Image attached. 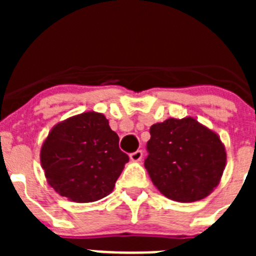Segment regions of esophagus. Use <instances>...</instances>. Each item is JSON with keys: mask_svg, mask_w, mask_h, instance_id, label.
<instances>
[{"mask_svg": "<svg viewBox=\"0 0 256 256\" xmlns=\"http://www.w3.org/2000/svg\"><path fill=\"white\" fill-rule=\"evenodd\" d=\"M142 156H144V151L137 150V151H134V152L130 154V160H132V162H140V160L142 159Z\"/></svg>", "mask_w": 256, "mask_h": 256, "instance_id": "1", "label": "esophagus"}]
</instances>
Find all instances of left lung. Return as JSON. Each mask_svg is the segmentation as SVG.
<instances>
[{
  "label": "left lung",
  "instance_id": "obj_1",
  "mask_svg": "<svg viewBox=\"0 0 256 256\" xmlns=\"http://www.w3.org/2000/svg\"><path fill=\"white\" fill-rule=\"evenodd\" d=\"M144 166L162 195L180 202L206 198L226 166L218 136L192 118L166 119L150 128Z\"/></svg>",
  "mask_w": 256,
  "mask_h": 256
}]
</instances>
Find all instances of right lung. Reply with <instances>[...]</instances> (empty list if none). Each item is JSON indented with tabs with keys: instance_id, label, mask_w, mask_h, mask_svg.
Returning a JSON list of instances; mask_svg holds the SVG:
<instances>
[{
	"instance_id": "obj_1",
	"label": "right lung",
	"mask_w": 256,
	"mask_h": 256,
	"mask_svg": "<svg viewBox=\"0 0 256 256\" xmlns=\"http://www.w3.org/2000/svg\"><path fill=\"white\" fill-rule=\"evenodd\" d=\"M130 158L98 112H83L54 126L40 150L50 186L76 202L108 196Z\"/></svg>"
}]
</instances>
